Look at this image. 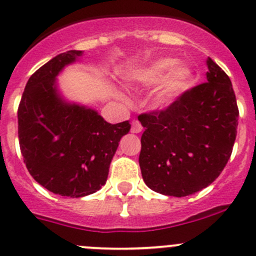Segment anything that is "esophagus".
Listing matches in <instances>:
<instances>
[{"label":"esophagus","instance_id":"esophagus-1","mask_svg":"<svg viewBox=\"0 0 256 256\" xmlns=\"http://www.w3.org/2000/svg\"><path fill=\"white\" fill-rule=\"evenodd\" d=\"M142 131V125L138 120H134L132 124H131V132L134 134H138Z\"/></svg>","mask_w":256,"mask_h":256}]
</instances>
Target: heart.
<instances>
[{"mask_svg":"<svg viewBox=\"0 0 256 256\" xmlns=\"http://www.w3.org/2000/svg\"><path fill=\"white\" fill-rule=\"evenodd\" d=\"M126 80L131 86H152L162 82L152 100L157 106H168L190 86L193 72L190 66L178 64L176 58L164 56L131 72Z\"/></svg>","mask_w":256,"mask_h":256,"instance_id":"b5f03b06","label":"heart"}]
</instances>
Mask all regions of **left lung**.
Wrapping results in <instances>:
<instances>
[{
	"mask_svg": "<svg viewBox=\"0 0 256 256\" xmlns=\"http://www.w3.org/2000/svg\"><path fill=\"white\" fill-rule=\"evenodd\" d=\"M207 82L167 109L138 115L144 131L138 157L147 187L186 197L208 187L226 167L236 138L239 110L226 72L207 59Z\"/></svg>",
	"mask_w": 256,
	"mask_h": 256,
	"instance_id": "obj_1",
	"label": "left lung"
}]
</instances>
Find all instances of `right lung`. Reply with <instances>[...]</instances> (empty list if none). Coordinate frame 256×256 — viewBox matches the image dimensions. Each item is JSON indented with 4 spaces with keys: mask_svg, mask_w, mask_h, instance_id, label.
<instances>
[{
    "mask_svg": "<svg viewBox=\"0 0 256 256\" xmlns=\"http://www.w3.org/2000/svg\"><path fill=\"white\" fill-rule=\"evenodd\" d=\"M82 50L58 54L28 79L18 106V140L30 176L63 197L79 198L106 182L112 160L130 122L112 125L95 110L66 102L56 78Z\"/></svg>",
    "mask_w": 256,
    "mask_h": 256,
    "instance_id": "add662e5",
    "label": "right lung"
}]
</instances>
